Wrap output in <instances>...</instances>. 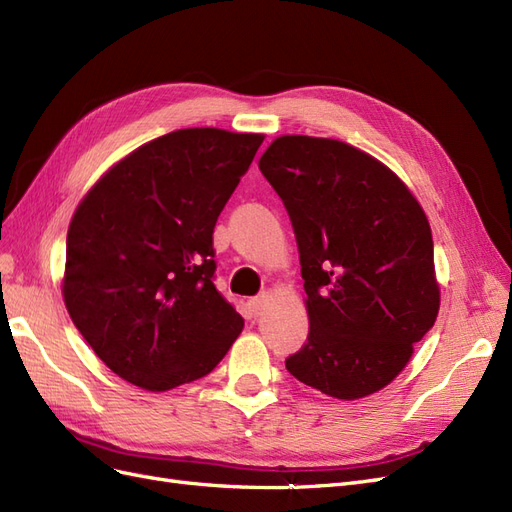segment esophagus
<instances>
[{"label": "esophagus", "instance_id": "obj_1", "mask_svg": "<svg viewBox=\"0 0 512 512\" xmlns=\"http://www.w3.org/2000/svg\"><path fill=\"white\" fill-rule=\"evenodd\" d=\"M262 307H265V297H254V299H250V312H252L254 316H258V314L262 312Z\"/></svg>", "mask_w": 512, "mask_h": 512}]
</instances>
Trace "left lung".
<instances>
[{
    "label": "left lung",
    "instance_id": "1",
    "mask_svg": "<svg viewBox=\"0 0 512 512\" xmlns=\"http://www.w3.org/2000/svg\"><path fill=\"white\" fill-rule=\"evenodd\" d=\"M258 166L290 215L307 294L309 335L286 369L337 399L380 391L440 307L421 205L382 162L331 138L280 136Z\"/></svg>",
    "mask_w": 512,
    "mask_h": 512
}]
</instances>
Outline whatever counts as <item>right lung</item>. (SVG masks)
I'll use <instances>...</instances> for the list:
<instances>
[{
  "label": "right lung",
  "instance_id": "right-lung-1",
  "mask_svg": "<svg viewBox=\"0 0 512 512\" xmlns=\"http://www.w3.org/2000/svg\"><path fill=\"white\" fill-rule=\"evenodd\" d=\"M260 134L168 132L91 188L66 239L64 299L108 369L147 391L207 376L243 329L215 288L213 228Z\"/></svg>",
  "mask_w": 512,
  "mask_h": 512
}]
</instances>
